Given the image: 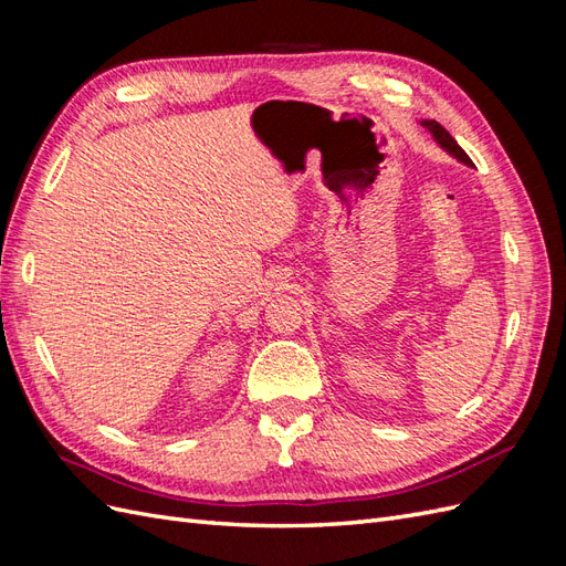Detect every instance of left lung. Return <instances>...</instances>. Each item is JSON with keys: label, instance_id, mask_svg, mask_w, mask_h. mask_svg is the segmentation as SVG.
<instances>
[{"label": "left lung", "instance_id": "1", "mask_svg": "<svg viewBox=\"0 0 566 566\" xmlns=\"http://www.w3.org/2000/svg\"><path fill=\"white\" fill-rule=\"evenodd\" d=\"M422 127L430 129L432 136L437 139V144H439L443 150H449L453 158H458L460 163H465V165H472L468 153L458 146V142L453 139V136H451L447 129H443V127L437 123V119H422Z\"/></svg>", "mask_w": 566, "mask_h": 566}]
</instances>
